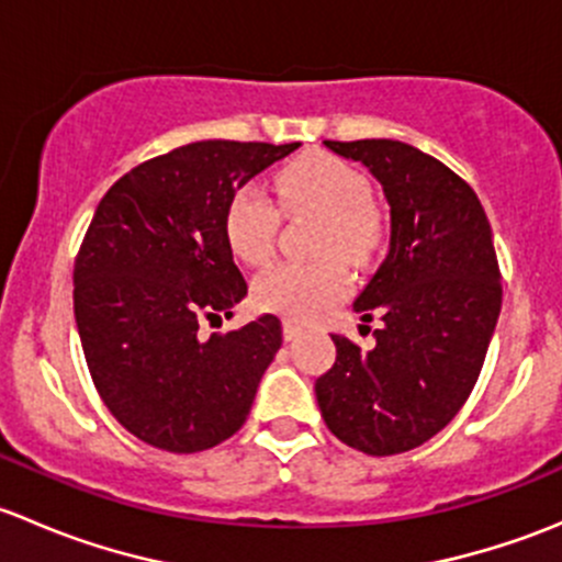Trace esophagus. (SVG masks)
<instances>
[{"label":"esophagus","mask_w":562,"mask_h":562,"mask_svg":"<svg viewBox=\"0 0 562 562\" xmlns=\"http://www.w3.org/2000/svg\"><path fill=\"white\" fill-rule=\"evenodd\" d=\"M282 337H285L288 342H293V339L302 337V326H299V323H293V321H285V323H282Z\"/></svg>","instance_id":"obj_1"}]
</instances>
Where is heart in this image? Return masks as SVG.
Returning <instances> with one entry per match:
<instances>
[{
	"label": "heart",
	"instance_id": "heart-1",
	"mask_svg": "<svg viewBox=\"0 0 562 562\" xmlns=\"http://www.w3.org/2000/svg\"><path fill=\"white\" fill-rule=\"evenodd\" d=\"M277 201L285 214H315L321 231L315 263H280L255 280L252 299L266 313L288 321H315L348 293L350 277L331 254L348 263H364L378 247L381 225L372 212L367 176L337 157H310L285 168L274 181ZM280 209L260 184H245L225 209V239L239 260L260 266L271 258Z\"/></svg>",
	"mask_w": 562,
	"mask_h": 562
}]
</instances>
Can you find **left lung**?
<instances>
[{
  "instance_id": "8db88e82",
  "label": "left lung",
  "mask_w": 562,
  "mask_h": 562,
  "mask_svg": "<svg viewBox=\"0 0 562 562\" xmlns=\"http://www.w3.org/2000/svg\"><path fill=\"white\" fill-rule=\"evenodd\" d=\"M361 162L389 203V255L353 302L381 317L375 348L331 334L334 367L315 381L323 422L372 457L411 451L438 435L473 391L503 304L484 206L468 181L391 138L323 140Z\"/></svg>"
}]
</instances>
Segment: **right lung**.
<instances>
[{"label": "right lung", "instance_id": "add662e5", "mask_svg": "<svg viewBox=\"0 0 562 562\" xmlns=\"http://www.w3.org/2000/svg\"><path fill=\"white\" fill-rule=\"evenodd\" d=\"M299 146H179L124 173L94 209L72 271L78 337L108 411L155 449H212L247 422L280 321L209 339L198 328L247 296L225 239L231 195Z\"/></svg>", "mask_w": 562, "mask_h": 562}]
</instances>
